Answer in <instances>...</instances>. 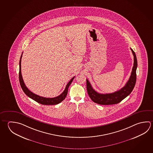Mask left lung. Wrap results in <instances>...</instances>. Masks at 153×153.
I'll use <instances>...</instances> for the list:
<instances>
[{"mask_svg":"<svg viewBox=\"0 0 153 153\" xmlns=\"http://www.w3.org/2000/svg\"><path fill=\"white\" fill-rule=\"evenodd\" d=\"M134 56V64L131 75L128 82L123 88L112 94H99L94 90L91 84L86 79V88L88 96L93 102L100 105H113L118 104L125 99L131 94L134 88L137 80V56L134 51L131 48Z\"/></svg>","mask_w":153,"mask_h":153,"instance_id":"1","label":"left lung"}]
</instances>
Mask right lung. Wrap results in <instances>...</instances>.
Masks as SVG:
<instances>
[{"mask_svg":"<svg viewBox=\"0 0 153 153\" xmlns=\"http://www.w3.org/2000/svg\"><path fill=\"white\" fill-rule=\"evenodd\" d=\"M22 56H21L20 62H19V77L20 85H21L22 90L24 92L25 94H26L28 97L30 98L31 99L35 100V102H38L41 104L46 105H56L59 104L61 102H62L67 96L68 91V88L71 84V83H72L75 77H74L73 78L71 79V80L68 82L67 85H66L64 91L59 96L56 97L54 98H45V97L38 96L37 94H34V93H33L32 92L28 90V88L26 87V86L25 85L24 82V80L22 79V71H21V61H22Z\"/></svg>","mask_w":153,"mask_h":153,"instance_id":"1","label":"right lung"}]
</instances>
